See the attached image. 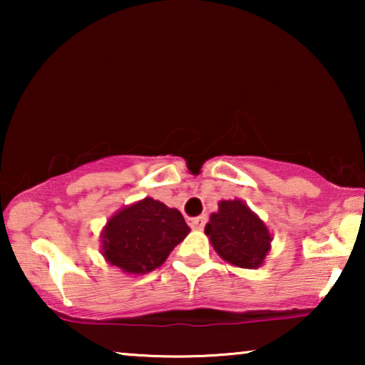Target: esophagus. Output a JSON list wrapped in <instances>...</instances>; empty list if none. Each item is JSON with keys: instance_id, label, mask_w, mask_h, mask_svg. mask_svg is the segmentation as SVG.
<instances>
[{"instance_id": "34e87169", "label": "esophagus", "mask_w": 365, "mask_h": 365, "mask_svg": "<svg viewBox=\"0 0 365 365\" xmlns=\"http://www.w3.org/2000/svg\"><path fill=\"white\" fill-rule=\"evenodd\" d=\"M206 221H207V217L204 216H197V217H187V224L189 226H191L192 229H197V231H201V229L206 226Z\"/></svg>"}]
</instances>
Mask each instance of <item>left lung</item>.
Here are the masks:
<instances>
[{"label":"left lung","instance_id":"left-lung-1","mask_svg":"<svg viewBox=\"0 0 365 365\" xmlns=\"http://www.w3.org/2000/svg\"><path fill=\"white\" fill-rule=\"evenodd\" d=\"M217 206L204 229L214 251L231 266L261 267L272 242L266 222L241 199L219 201Z\"/></svg>","mask_w":365,"mask_h":365}]
</instances>
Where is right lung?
Listing matches in <instances>:
<instances>
[{
    "mask_svg": "<svg viewBox=\"0 0 365 365\" xmlns=\"http://www.w3.org/2000/svg\"><path fill=\"white\" fill-rule=\"evenodd\" d=\"M189 231L178 209L144 197L108 219L101 231V254L123 272L143 276L163 266Z\"/></svg>",
    "mask_w": 365,
    "mask_h": 365,
    "instance_id": "right-lung-1",
    "label": "right lung"
}]
</instances>
